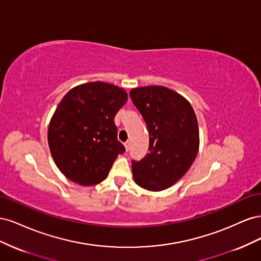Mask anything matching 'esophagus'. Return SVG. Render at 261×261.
Here are the masks:
<instances>
[{
    "instance_id": "34e87169",
    "label": "esophagus",
    "mask_w": 261,
    "mask_h": 261,
    "mask_svg": "<svg viewBox=\"0 0 261 261\" xmlns=\"http://www.w3.org/2000/svg\"><path fill=\"white\" fill-rule=\"evenodd\" d=\"M124 146H125V149H126V151H128V149H129V146H130V141H126V143H124Z\"/></svg>"
}]
</instances>
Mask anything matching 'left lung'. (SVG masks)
I'll return each instance as SVG.
<instances>
[{
	"label": "left lung",
	"instance_id": "obj_1",
	"mask_svg": "<svg viewBox=\"0 0 261 261\" xmlns=\"http://www.w3.org/2000/svg\"><path fill=\"white\" fill-rule=\"evenodd\" d=\"M129 96L149 132V153L132 162L134 180L147 191H164L186 174L198 153L195 111L187 99L168 87H138Z\"/></svg>",
	"mask_w": 261,
	"mask_h": 261
}]
</instances>
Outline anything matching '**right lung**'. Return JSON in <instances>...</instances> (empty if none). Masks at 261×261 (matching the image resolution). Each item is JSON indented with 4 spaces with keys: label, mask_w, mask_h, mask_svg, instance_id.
I'll use <instances>...</instances> for the list:
<instances>
[{
    "label": "right lung",
    "mask_w": 261,
    "mask_h": 261,
    "mask_svg": "<svg viewBox=\"0 0 261 261\" xmlns=\"http://www.w3.org/2000/svg\"><path fill=\"white\" fill-rule=\"evenodd\" d=\"M127 92L103 82L78 85L57 107L48 129V143L59 170L72 181L101 183L125 147L117 140L114 116L127 101Z\"/></svg>",
    "instance_id": "right-lung-1"
}]
</instances>
